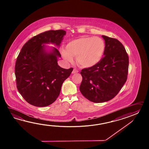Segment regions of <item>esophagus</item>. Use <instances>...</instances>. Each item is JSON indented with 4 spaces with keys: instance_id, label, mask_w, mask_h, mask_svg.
<instances>
[{
    "instance_id": "esophagus-1",
    "label": "esophagus",
    "mask_w": 149,
    "mask_h": 149,
    "mask_svg": "<svg viewBox=\"0 0 149 149\" xmlns=\"http://www.w3.org/2000/svg\"><path fill=\"white\" fill-rule=\"evenodd\" d=\"M78 70H77L76 69H73V71H72V73H78Z\"/></svg>"
}]
</instances>
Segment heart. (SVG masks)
<instances>
[{"label":"heart","instance_id":"obj_1","mask_svg":"<svg viewBox=\"0 0 149 149\" xmlns=\"http://www.w3.org/2000/svg\"><path fill=\"white\" fill-rule=\"evenodd\" d=\"M105 44L100 37H81L67 43L65 49H61L64 58L72 62L76 56L78 64L84 68L93 67L100 62L104 54Z\"/></svg>","mask_w":149,"mask_h":149}]
</instances>
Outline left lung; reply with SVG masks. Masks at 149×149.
Segmentation results:
<instances>
[{
    "mask_svg": "<svg viewBox=\"0 0 149 149\" xmlns=\"http://www.w3.org/2000/svg\"><path fill=\"white\" fill-rule=\"evenodd\" d=\"M105 51L101 60L93 67L81 70L80 91L90 101L102 103L114 97L126 81L129 58L123 45L105 36Z\"/></svg>",
    "mask_w": 149,
    "mask_h": 149,
    "instance_id": "left-lung-1",
    "label": "left lung"
}]
</instances>
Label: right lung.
Returning a JSON list of instances; mask_svg holds the SVG:
<instances>
[{
  "mask_svg": "<svg viewBox=\"0 0 149 149\" xmlns=\"http://www.w3.org/2000/svg\"><path fill=\"white\" fill-rule=\"evenodd\" d=\"M66 31L49 30L34 36L23 46L15 67L16 87L29 104L44 107L55 101L60 93L63 82L73 68L65 69L57 64L61 57L56 48L47 52L45 44L59 47Z\"/></svg>",
  "mask_w": 149,
  "mask_h": 149,
  "instance_id": "add662e5",
  "label": "right lung"
}]
</instances>
